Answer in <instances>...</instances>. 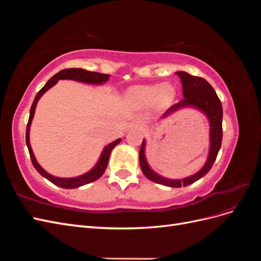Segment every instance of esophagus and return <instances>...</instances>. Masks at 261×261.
Here are the masks:
<instances>
[{
  "label": "esophagus",
  "mask_w": 261,
  "mask_h": 261,
  "mask_svg": "<svg viewBox=\"0 0 261 261\" xmlns=\"http://www.w3.org/2000/svg\"><path fill=\"white\" fill-rule=\"evenodd\" d=\"M129 128L134 129V130H141L143 129V126H141V124L138 121H135V122H132L129 124Z\"/></svg>",
  "instance_id": "34e87169"
}]
</instances>
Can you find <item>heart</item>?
I'll use <instances>...</instances> for the list:
<instances>
[{"label": "heart", "mask_w": 261, "mask_h": 261, "mask_svg": "<svg viewBox=\"0 0 261 261\" xmlns=\"http://www.w3.org/2000/svg\"><path fill=\"white\" fill-rule=\"evenodd\" d=\"M128 96L138 102H151L158 99L161 103H169L174 98V89L169 84L135 87L129 91Z\"/></svg>", "instance_id": "obj_1"}]
</instances>
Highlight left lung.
Returning a JSON list of instances; mask_svg holds the SVG:
<instances>
[{
	"label": "left lung",
	"instance_id": "1",
	"mask_svg": "<svg viewBox=\"0 0 261 261\" xmlns=\"http://www.w3.org/2000/svg\"><path fill=\"white\" fill-rule=\"evenodd\" d=\"M180 78L181 85H183V96L177 103L173 105L167 112L163 114L162 117L168 116L169 114L177 111L180 108L185 107H194L199 109L204 114L207 115L209 123H210V149H209V155L206 164L203 165L202 169L197 172L196 174L188 176L183 179H169L158 175L154 173L147 163L146 156H145V140H143L140 150H139V161H140V168L141 171L145 174V176L154 181V183L161 184L169 187H181L187 186L195 183L202 176H204L212 168L213 163H215L219 150L222 144V116H223V110L221 101L218 98L215 89L212 86L201 77H197L189 75L185 72H177L176 73Z\"/></svg>",
	"mask_w": 261,
	"mask_h": 261
}]
</instances>
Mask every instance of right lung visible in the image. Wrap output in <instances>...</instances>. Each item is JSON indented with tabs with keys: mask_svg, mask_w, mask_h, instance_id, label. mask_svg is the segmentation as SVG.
I'll list each match as a JSON object with an SVG mask.
<instances>
[{
	"mask_svg": "<svg viewBox=\"0 0 261 261\" xmlns=\"http://www.w3.org/2000/svg\"><path fill=\"white\" fill-rule=\"evenodd\" d=\"M109 77H110V75H108V74L89 72V70H86V69H83V68H65V69H62L61 72H59L58 74H55L53 77H51L50 80L48 81V83H46L42 87V89L36 94L35 100L33 102V106H31V108H30L29 120H28L27 129H26V144H27V147H28V150H29L31 162H33L35 169L39 173H40V174L43 177H45L46 179H49L51 183L58 185V186H60L62 188L69 189V188H77V187H80V186L89 184V183H91V181L97 180L105 173V171L107 169L108 162H109L110 153H111L112 149L116 145H118V144L121 143V138H118L115 141H113V143L109 144L103 149V151H102V153H101V156H100L98 163L94 165V168L92 170H90L89 172L85 173V174H83L81 176L70 177V178H62V177L53 176V175L49 174L48 172H45L40 167V165H39V163L37 162L36 158L34 155L33 149H31V147H30V143H29L30 125H31V121H33L34 115H35V110H36V106L38 103V100L41 98V96L46 90H49L51 87H53L60 80H72V81H77V82H82V83H86V84L100 85V84H103V83L108 82L109 81Z\"/></svg>",
	"mask_w": 261,
	"mask_h": 261,
	"instance_id": "right-lung-1",
	"label": "right lung"
}]
</instances>
